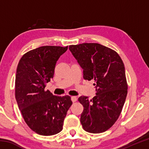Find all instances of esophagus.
Returning a JSON list of instances; mask_svg holds the SVG:
<instances>
[{
	"label": "esophagus",
	"mask_w": 149,
	"mask_h": 149,
	"mask_svg": "<svg viewBox=\"0 0 149 149\" xmlns=\"http://www.w3.org/2000/svg\"><path fill=\"white\" fill-rule=\"evenodd\" d=\"M71 100H72V101L73 102H76V100H77V97H75V96H72V97H71Z\"/></svg>",
	"instance_id": "esophagus-1"
}]
</instances>
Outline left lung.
I'll list each match as a JSON object with an SVG mask.
<instances>
[{
	"label": "left lung",
	"instance_id": "8db88e82",
	"mask_svg": "<svg viewBox=\"0 0 149 149\" xmlns=\"http://www.w3.org/2000/svg\"><path fill=\"white\" fill-rule=\"evenodd\" d=\"M69 49L84 71V78L95 81L96 95L81 96L80 122L85 131L104 132L116 122L127 94L125 67L116 52L98 43L70 45Z\"/></svg>",
	"mask_w": 149,
	"mask_h": 149
}]
</instances>
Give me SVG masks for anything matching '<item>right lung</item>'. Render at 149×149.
<instances>
[{
  "instance_id": "add662e5",
  "label": "right lung",
  "mask_w": 149,
  "mask_h": 149,
  "mask_svg": "<svg viewBox=\"0 0 149 149\" xmlns=\"http://www.w3.org/2000/svg\"><path fill=\"white\" fill-rule=\"evenodd\" d=\"M67 50L68 46L39 47L25 54L17 65L16 101L27 125L39 135L49 136L61 132L72 104L70 96H54L45 90L54 77L56 62Z\"/></svg>"
}]
</instances>
